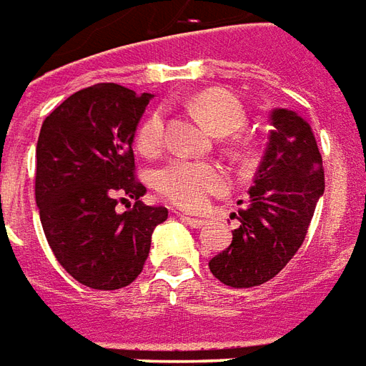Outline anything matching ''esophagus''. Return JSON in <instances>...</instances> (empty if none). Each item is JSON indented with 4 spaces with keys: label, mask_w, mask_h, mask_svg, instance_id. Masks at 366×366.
<instances>
[{
    "label": "esophagus",
    "mask_w": 366,
    "mask_h": 366,
    "mask_svg": "<svg viewBox=\"0 0 366 366\" xmlns=\"http://www.w3.org/2000/svg\"><path fill=\"white\" fill-rule=\"evenodd\" d=\"M179 217L185 220L187 224H191L193 229H203L204 224H207V220L203 219H193V217H187V214H179Z\"/></svg>",
    "instance_id": "obj_1"
}]
</instances>
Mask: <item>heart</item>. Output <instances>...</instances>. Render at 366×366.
<instances>
[{"label": "heart", "instance_id": "b5f03b06", "mask_svg": "<svg viewBox=\"0 0 366 366\" xmlns=\"http://www.w3.org/2000/svg\"><path fill=\"white\" fill-rule=\"evenodd\" d=\"M197 114H201L209 128L219 136L234 134L244 126L246 112L234 96L222 90H204L191 100ZM165 137V114L154 110L137 129V146L146 154H155ZM227 183V175L217 163L199 162L189 157H175L155 173L157 193L181 209H201L209 197L219 193Z\"/></svg>", "mask_w": 366, "mask_h": 366}]
</instances>
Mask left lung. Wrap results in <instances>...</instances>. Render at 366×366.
Segmentation results:
<instances>
[{
  "mask_svg": "<svg viewBox=\"0 0 366 366\" xmlns=\"http://www.w3.org/2000/svg\"><path fill=\"white\" fill-rule=\"evenodd\" d=\"M270 142L238 211L232 242L211 262L212 276L230 287L260 286L294 258L325 189L323 162L312 126L294 110L270 112Z\"/></svg>",
  "mask_w": 366,
  "mask_h": 366,
  "instance_id": "8db88e82",
  "label": "left lung"
}]
</instances>
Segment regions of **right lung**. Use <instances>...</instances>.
I'll return each instance as SVG.
<instances>
[{
    "mask_svg": "<svg viewBox=\"0 0 366 366\" xmlns=\"http://www.w3.org/2000/svg\"><path fill=\"white\" fill-rule=\"evenodd\" d=\"M152 94L102 82L69 96L41 126L35 201L54 258L92 290H120L142 274L165 207L139 201L134 137ZM128 198L137 201L134 207ZM120 200L127 211L115 209Z\"/></svg>",
    "mask_w": 366,
    "mask_h": 366,
    "instance_id": "1",
    "label": "right lung"
}]
</instances>
